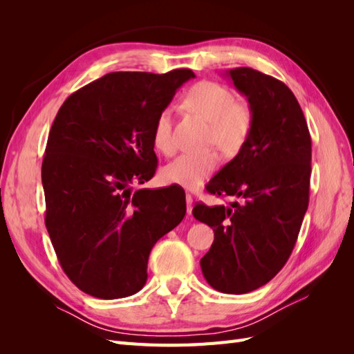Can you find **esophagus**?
<instances>
[{"label": "esophagus", "instance_id": "34e87169", "mask_svg": "<svg viewBox=\"0 0 354 354\" xmlns=\"http://www.w3.org/2000/svg\"><path fill=\"white\" fill-rule=\"evenodd\" d=\"M186 203H187V214L190 216L192 208H194V198H192L190 195H186Z\"/></svg>", "mask_w": 354, "mask_h": 354}]
</instances>
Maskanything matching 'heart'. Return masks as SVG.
I'll return each instance as SVG.
<instances>
[{"mask_svg": "<svg viewBox=\"0 0 354 354\" xmlns=\"http://www.w3.org/2000/svg\"><path fill=\"white\" fill-rule=\"evenodd\" d=\"M186 104L209 124L208 143L217 146L224 155H236L250 138L254 125V111L248 103L236 102L226 85L202 81L186 95ZM153 145L160 152H173V112H159L153 125ZM218 167L216 152L183 153L167 164L162 178L167 183L185 189H196Z\"/></svg>", "mask_w": 354, "mask_h": 354, "instance_id": "obj_1", "label": "heart"}]
</instances>
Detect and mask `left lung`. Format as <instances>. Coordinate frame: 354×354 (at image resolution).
Instances as JSON below:
<instances>
[{
  "instance_id": "obj_1",
  "label": "left lung",
  "mask_w": 354,
  "mask_h": 354,
  "mask_svg": "<svg viewBox=\"0 0 354 354\" xmlns=\"http://www.w3.org/2000/svg\"><path fill=\"white\" fill-rule=\"evenodd\" d=\"M229 77L254 111L250 138L207 185L236 201L229 207L196 203L194 217L214 230L202 257L207 282L224 294H246L279 273L291 255L308 207L312 138L294 93L251 68Z\"/></svg>"
}]
</instances>
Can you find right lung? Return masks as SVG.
<instances>
[{
	"label": "right lung",
	"instance_id": "right-lung-1",
	"mask_svg": "<svg viewBox=\"0 0 354 354\" xmlns=\"http://www.w3.org/2000/svg\"><path fill=\"white\" fill-rule=\"evenodd\" d=\"M190 69L112 72L71 94L48 134L41 177L46 227L63 272L82 292L140 291L153 245L186 214L181 187L138 189L153 176V125Z\"/></svg>",
	"mask_w": 354,
	"mask_h": 354
}]
</instances>
